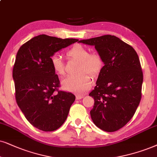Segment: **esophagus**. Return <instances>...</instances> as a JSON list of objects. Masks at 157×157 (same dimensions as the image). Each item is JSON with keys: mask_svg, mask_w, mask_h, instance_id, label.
I'll return each mask as SVG.
<instances>
[{"mask_svg": "<svg viewBox=\"0 0 157 157\" xmlns=\"http://www.w3.org/2000/svg\"><path fill=\"white\" fill-rule=\"evenodd\" d=\"M84 96H85L84 95H77V96H76V98H77V99H82Z\"/></svg>", "mask_w": 157, "mask_h": 157, "instance_id": "esophagus-1", "label": "esophagus"}]
</instances>
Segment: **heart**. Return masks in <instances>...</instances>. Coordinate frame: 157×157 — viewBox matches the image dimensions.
Masks as SVG:
<instances>
[{"mask_svg": "<svg viewBox=\"0 0 157 157\" xmlns=\"http://www.w3.org/2000/svg\"><path fill=\"white\" fill-rule=\"evenodd\" d=\"M67 57L80 61L77 72L75 75H70L62 80V86L65 90L77 93H82L90 88L93 76H97L104 66L101 56L98 53H90L88 49L82 45L77 44L67 52ZM51 64L57 75L63 76L65 74V64L59 55L51 57Z\"/></svg>", "mask_w": 157, "mask_h": 157, "instance_id": "obj_1", "label": "heart"}]
</instances>
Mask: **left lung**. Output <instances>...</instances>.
<instances>
[{
	"label": "left lung",
	"instance_id": "obj_1",
	"mask_svg": "<svg viewBox=\"0 0 157 157\" xmlns=\"http://www.w3.org/2000/svg\"><path fill=\"white\" fill-rule=\"evenodd\" d=\"M79 42L94 45L104 63L96 86L89 93L95 101L90 111L93 122L104 131H117L131 120L141 99L144 75L138 56L114 35Z\"/></svg>",
	"mask_w": 157,
	"mask_h": 157
}]
</instances>
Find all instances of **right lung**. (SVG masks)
Here are the masks:
<instances>
[{
  "mask_svg": "<svg viewBox=\"0 0 157 157\" xmlns=\"http://www.w3.org/2000/svg\"><path fill=\"white\" fill-rule=\"evenodd\" d=\"M78 40L40 35L19 49L13 67L16 101L29 122L45 132L64 124L75 100L72 93L59 90L58 75L51 57Z\"/></svg>",
  "mask_w": 157,
  "mask_h": 157,
  "instance_id": "obj_1",
  "label": "right lung"
}]
</instances>
